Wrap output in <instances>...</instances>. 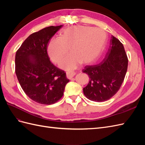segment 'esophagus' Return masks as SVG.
<instances>
[{"label":"esophagus","instance_id":"1","mask_svg":"<svg viewBox=\"0 0 145 145\" xmlns=\"http://www.w3.org/2000/svg\"><path fill=\"white\" fill-rule=\"evenodd\" d=\"M76 75L75 72H67V77L68 78H71Z\"/></svg>","mask_w":145,"mask_h":145}]
</instances>
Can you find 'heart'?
Segmentation results:
<instances>
[{"label": "heart", "mask_w": 145, "mask_h": 145, "mask_svg": "<svg viewBox=\"0 0 145 145\" xmlns=\"http://www.w3.org/2000/svg\"><path fill=\"white\" fill-rule=\"evenodd\" d=\"M106 40V34L99 28L84 26H72L63 29L59 38L50 40L48 52L54 63L60 62L68 53L71 54L60 62L59 67L65 70L76 69L82 62L90 63L98 57Z\"/></svg>", "instance_id": "heart-1"}]
</instances>
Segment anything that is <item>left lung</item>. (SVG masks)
Segmentation results:
<instances>
[{
	"label": "left lung",
	"instance_id": "1",
	"mask_svg": "<svg viewBox=\"0 0 145 145\" xmlns=\"http://www.w3.org/2000/svg\"><path fill=\"white\" fill-rule=\"evenodd\" d=\"M128 60L120 40L111 36L105 58L98 65H87L82 71L89 77L83 91L86 97L102 102L111 99L119 90L128 69Z\"/></svg>",
	"mask_w": 145,
	"mask_h": 145
}]
</instances>
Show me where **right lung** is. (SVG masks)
<instances>
[{"label": "right lung", "mask_w": 145, "mask_h": 145, "mask_svg": "<svg viewBox=\"0 0 145 145\" xmlns=\"http://www.w3.org/2000/svg\"><path fill=\"white\" fill-rule=\"evenodd\" d=\"M62 27L51 26L31 34L16 52L17 79L25 93L38 103L52 105L57 102L69 81L65 71L50 62L47 53L48 42Z\"/></svg>", "instance_id": "right-lung-1"}]
</instances>
